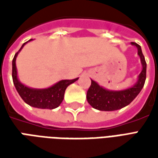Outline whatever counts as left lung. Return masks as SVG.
<instances>
[{
  "label": "left lung",
  "mask_w": 158,
  "mask_h": 158,
  "mask_svg": "<svg viewBox=\"0 0 158 158\" xmlns=\"http://www.w3.org/2000/svg\"><path fill=\"white\" fill-rule=\"evenodd\" d=\"M131 45H135L138 55L142 64V71L139 73L137 82L134 86L123 90H109L100 86L96 81L91 80V85L87 91L86 98L90 106L100 111H115L128 106L138 96L145 85L146 78V62L143 55L140 45L135 42Z\"/></svg>",
  "instance_id": "obj_1"
}]
</instances>
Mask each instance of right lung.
<instances>
[{"instance_id": "1", "label": "right lung", "mask_w": 158, "mask_h": 158, "mask_svg": "<svg viewBox=\"0 0 158 158\" xmlns=\"http://www.w3.org/2000/svg\"><path fill=\"white\" fill-rule=\"evenodd\" d=\"M30 40H32V39L29 40V41ZM27 42L23 44L21 48L19 49V51L16 53L12 59V80L16 89L19 92V96H21V98L29 106H34L36 108H41V109L56 108L62 103L67 87L69 85L75 82L76 80H78L79 78L74 79L61 80L47 89H33L23 85L18 79L16 58L19 52L22 50L23 45Z\"/></svg>"}]
</instances>
